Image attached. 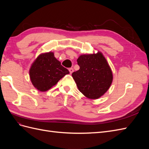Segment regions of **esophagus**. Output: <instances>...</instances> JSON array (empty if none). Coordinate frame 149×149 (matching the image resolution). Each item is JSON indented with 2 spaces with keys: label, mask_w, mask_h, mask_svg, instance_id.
Returning <instances> with one entry per match:
<instances>
[{
  "label": "esophagus",
  "mask_w": 149,
  "mask_h": 149,
  "mask_svg": "<svg viewBox=\"0 0 149 149\" xmlns=\"http://www.w3.org/2000/svg\"><path fill=\"white\" fill-rule=\"evenodd\" d=\"M69 71H70V74H72V73H73V72L74 71V70H73V68H71L69 69Z\"/></svg>",
  "instance_id": "1"
}]
</instances>
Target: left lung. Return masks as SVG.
I'll list each match as a JSON object with an SVG mask.
<instances>
[{
    "label": "left lung",
    "mask_w": 149,
    "mask_h": 149,
    "mask_svg": "<svg viewBox=\"0 0 149 149\" xmlns=\"http://www.w3.org/2000/svg\"><path fill=\"white\" fill-rule=\"evenodd\" d=\"M79 70L72 73L79 91L84 96L96 100L109 89L113 74L109 65L101 52L81 55L77 60Z\"/></svg>",
    "instance_id": "1"
}]
</instances>
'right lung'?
Instances as JSON below:
<instances>
[{
	"mask_svg": "<svg viewBox=\"0 0 149 149\" xmlns=\"http://www.w3.org/2000/svg\"><path fill=\"white\" fill-rule=\"evenodd\" d=\"M69 73V71L61 65L60 61L52 52L39 55L29 70L31 83L36 89L42 92L48 91Z\"/></svg>",
	"mask_w": 149,
	"mask_h": 149,
	"instance_id": "add662e5",
	"label": "right lung"
}]
</instances>
